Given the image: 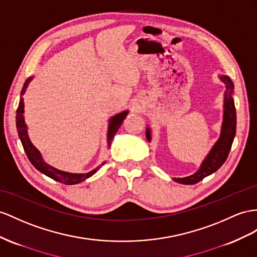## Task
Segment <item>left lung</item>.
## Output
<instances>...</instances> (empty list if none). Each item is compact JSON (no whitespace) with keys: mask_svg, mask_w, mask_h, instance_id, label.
Segmentation results:
<instances>
[{"mask_svg":"<svg viewBox=\"0 0 257 257\" xmlns=\"http://www.w3.org/2000/svg\"><path fill=\"white\" fill-rule=\"evenodd\" d=\"M220 79L226 84L227 88L225 93V103H223L225 110H223V122L220 138L216 142L209 154L206 156V159L202 163L201 168L195 174L185 177V178H174L175 181L182 183V185H194V183H197L205 178L206 176L215 173L226 162L230 149H231L236 127L235 107L233 98L231 96L233 92V83L227 76H221ZM147 138L149 141H151V134L149 128L147 129Z\"/></svg>","mask_w":257,"mask_h":257,"instance_id":"obj_1","label":"left lung"}]
</instances>
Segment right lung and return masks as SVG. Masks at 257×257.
Segmentation results:
<instances>
[{
    "label": "right lung",
    "instance_id": "1",
    "mask_svg": "<svg viewBox=\"0 0 257 257\" xmlns=\"http://www.w3.org/2000/svg\"><path fill=\"white\" fill-rule=\"evenodd\" d=\"M32 80V77H30L29 79L26 80L23 90H22V95L25 93L26 89H27L29 82ZM24 100L23 97H21V101H19V105L18 108L16 111V127H17V131H18V136L19 139L22 141V144L24 147V150L26 154H27V157L29 159L30 163L34 165L39 172H41L42 174L47 175L50 178L54 179L58 182H62L64 185H76V183L81 182L83 180H85L89 177H91L93 174H95L98 169H100L103 165H100L98 167H96L95 169L92 170L90 173L87 174H69V173H65L62 172V170H58L54 167H52L48 164H45L42 160L41 154L39 151L32 146V143L30 142L29 138H28V134H27V126L25 123V119H24ZM128 114V111H122L120 114L115 115L113 118H110L109 120V126H108V133H107V143H108V148L110 147L111 144V140L115 136V134L117 133V130L119 129V127L121 126V123L123 121L124 118H126Z\"/></svg>",
    "mask_w": 257,
    "mask_h": 257
}]
</instances>
